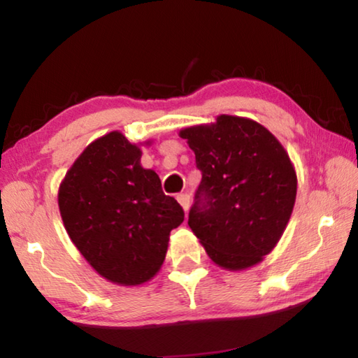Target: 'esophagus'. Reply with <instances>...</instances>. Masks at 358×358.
<instances>
[{
	"mask_svg": "<svg viewBox=\"0 0 358 358\" xmlns=\"http://www.w3.org/2000/svg\"><path fill=\"white\" fill-rule=\"evenodd\" d=\"M177 201L181 205V208L185 210V213H187V210H189V205H191V199L187 194H178L177 196Z\"/></svg>",
	"mask_w": 358,
	"mask_h": 358,
	"instance_id": "34e87169",
	"label": "esophagus"
}]
</instances>
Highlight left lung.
Instances as JSON below:
<instances>
[{
    "label": "left lung",
    "instance_id": "obj_1",
    "mask_svg": "<svg viewBox=\"0 0 358 358\" xmlns=\"http://www.w3.org/2000/svg\"><path fill=\"white\" fill-rule=\"evenodd\" d=\"M202 181L189 211L194 235L213 262L241 271L275 250L292 215L296 172L286 148L257 121L217 115L183 128Z\"/></svg>",
    "mask_w": 358,
    "mask_h": 358
}]
</instances>
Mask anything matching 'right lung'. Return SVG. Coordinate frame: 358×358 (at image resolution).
<instances>
[{"label": "right lung", "mask_w": 358, "mask_h": 358, "mask_svg": "<svg viewBox=\"0 0 358 358\" xmlns=\"http://www.w3.org/2000/svg\"><path fill=\"white\" fill-rule=\"evenodd\" d=\"M112 131L85 148L58 189L66 232L96 273L120 286L153 280L183 208L141 164L142 145Z\"/></svg>", "instance_id": "obj_1"}]
</instances>
